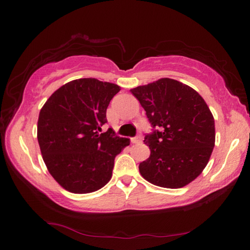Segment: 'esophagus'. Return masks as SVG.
<instances>
[{
  "instance_id": "1",
  "label": "esophagus",
  "mask_w": 250,
  "mask_h": 250,
  "mask_svg": "<svg viewBox=\"0 0 250 250\" xmlns=\"http://www.w3.org/2000/svg\"><path fill=\"white\" fill-rule=\"evenodd\" d=\"M141 141H142L141 135H135V137L131 138V142L132 143H141Z\"/></svg>"
}]
</instances>
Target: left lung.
Segmentation results:
<instances>
[{
  "instance_id": "left-lung-1",
  "label": "left lung",
  "mask_w": 250,
  "mask_h": 250,
  "mask_svg": "<svg viewBox=\"0 0 250 250\" xmlns=\"http://www.w3.org/2000/svg\"><path fill=\"white\" fill-rule=\"evenodd\" d=\"M153 128L145 142L149 159L139 171L150 183L180 188L201 174L215 146V122L208 105L188 84L171 78L130 90Z\"/></svg>"
}]
</instances>
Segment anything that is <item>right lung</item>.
Masks as SVG:
<instances>
[{
	"label": "right lung",
	"mask_w": 250,
	"mask_h": 250,
	"mask_svg": "<svg viewBox=\"0 0 250 250\" xmlns=\"http://www.w3.org/2000/svg\"><path fill=\"white\" fill-rule=\"evenodd\" d=\"M116 83L96 78L69 82L57 89L41 109L37 140L52 176L67 191L95 192L111 179L115 158L130 145L109 128L105 112Z\"/></svg>",
	"instance_id": "add662e5"
}]
</instances>
